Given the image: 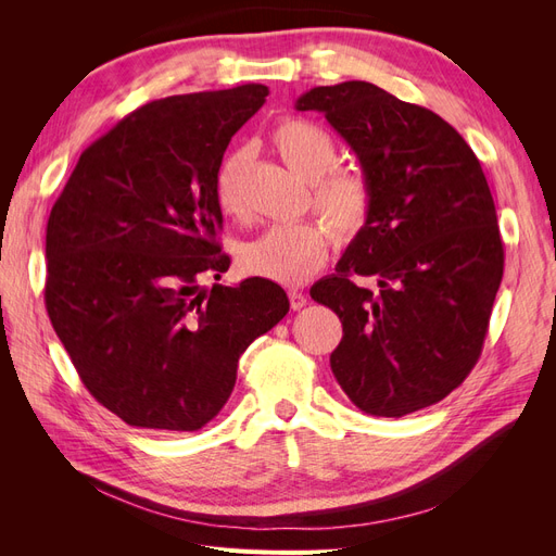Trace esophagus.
Listing matches in <instances>:
<instances>
[{
    "mask_svg": "<svg viewBox=\"0 0 556 556\" xmlns=\"http://www.w3.org/2000/svg\"><path fill=\"white\" fill-rule=\"evenodd\" d=\"M306 301H308L306 294H301V292H296V290L290 292V308H292V311H301V308H304Z\"/></svg>",
    "mask_w": 556,
    "mask_h": 556,
    "instance_id": "esophagus-1",
    "label": "esophagus"
}]
</instances>
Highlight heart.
I'll return each instance as SVG.
<instances>
[{
	"instance_id": "heart-1",
	"label": "heart",
	"mask_w": 556,
	"mask_h": 556,
	"mask_svg": "<svg viewBox=\"0 0 556 556\" xmlns=\"http://www.w3.org/2000/svg\"><path fill=\"white\" fill-rule=\"evenodd\" d=\"M271 141L294 174L313 182V206L323 215L339 243L355 241L371 215L368 182L345 169H333L339 148L331 134L315 123L290 117L282 121ZM255 160L252 148L241 146L227 153L215 172V199L225 213L245 208V178ZM329 252V233L315 223L274 225L239 250L241 271L280 285H301Z\"/></svg>"
}]
</instances>
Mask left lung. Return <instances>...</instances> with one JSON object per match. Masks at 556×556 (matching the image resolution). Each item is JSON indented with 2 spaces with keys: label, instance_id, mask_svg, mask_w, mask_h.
<instances>
[{
  "label": "left lung",
  "instance_id": "1",
  "mask_svg": "<svg viewBox=\"0 0 556 556\" xmlns=\"http://www.w3.org/2000/svg\"><path fill=\"white\" fill-rule=\"evenodd\" d=\"M317 111L357 155L371 215L336 274L311 296L343 323L331 371L359 410L401 417L445 399L476 366L498 285L503 243L482 166L429 109L366 80L319 86ZM374 275L371 293L349 280Z\"/></svg>",
  "mask_w": 556,
  "mask_h": 556
}]
</instances>
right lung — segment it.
<instances>
[{
	"label": "right lung",
	"instance_id": "1",
	"mask_svg": "<svg viewBox=\"0 0 556 556\" xmlns=\"http://www.w3.org/2000/svg\"><path fill=\"white\" fill-rule=\"evenodd\" d=\"M266 94L245 83L137 109L83 150L50 211L48 317L83 384L129 427L208 425L245 348L290 311L278 282L223 285L215 241V172Z\"/></svg>",
	"mask_w": 556,
	"mask_h": 556
}]
</instances>
